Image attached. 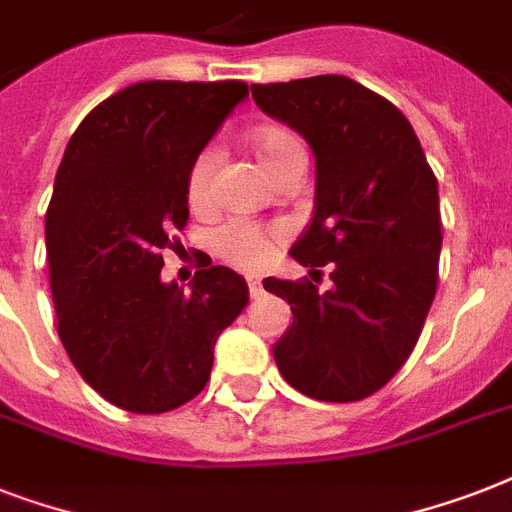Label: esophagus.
Segmentation results:
<instances>
[{"instance_id": "obj_1", "label": "esophagus", "mask_w": 512, "mask_h": 512, "mask_svg": "<svg viewBox=\"0 0 512 512\" xmlns=\"http://www.w3.org/2000/svg\"><path fill=\"white\" fill-rule=\"evenodd\" d=\"M247 284H249V295L252 297L263 295V281H260L257 273H247Z\"/></svg>"}]
</instances>
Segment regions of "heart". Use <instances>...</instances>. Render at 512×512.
<instances>
[{
	"label": "heart",
	"mask_w": 512,
	"mask_h": 512,
	"mask_svg": "<svg viewBox=\"0 0 512 512\" xmlns=\"http://www.w3.org/2000/svg\"><path fill=\"white\" fill-rule=\"evenodd\" d=\"M252 148L265 175L273 177L289 164L305 162L303 143L284 127H263L252 135ZM217 164L215 148H204L188 167L185 175V196L191 207H204L209 199V183ZM281 241V231L263 228V225L247 223V220H231L223 223L212 233V247L223 260L239 265V268H260L271 260L273 249Z\"/></svg>",
	"instance_id": "1"
}]
</instances>
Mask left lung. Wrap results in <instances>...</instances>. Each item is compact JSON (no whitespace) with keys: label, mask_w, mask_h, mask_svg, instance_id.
Here are the masks:
<instances>
[{"label":"left lung","mask_w":512,"mask_h":512,"mask_svg":"<svg viewBox=\"0 0 512 512\" xmlns=\"http://www.w3.org/2000/svg\"><path fill=\"white\" fill-rule=\"evenodd\" d=\"M252 98L316 156V207L289 255L332 271L327 292L263 281L292 308L273 358L305 396L361 401L404 366L436 297L438 180L409 119L348 76L252 84Z\"/></svg>","instance_id":"obj_1"}]
</instances>
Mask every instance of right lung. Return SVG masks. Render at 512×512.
Segmentation results:
<instances>
[{
  "instance_id": "1",
  "label": "right lung",
  "mask_w": 512,
  "mask_h": 512,
  "mask_svg": "<svg viewBox=\"0 0 512 512\" xmlns=\"http://www.w3.org/2000/svg\"><path fill=\"white\" fill-rule=\"evenodd\" d=\"M244 82H138L76 127L47 207L58 335L90 388L119 409L162 414L204 390L215 342L249 303L225 265L191 292L162 281V252L188 223L185 175L247 98Z\"/></svg>"
}]
</instances>
